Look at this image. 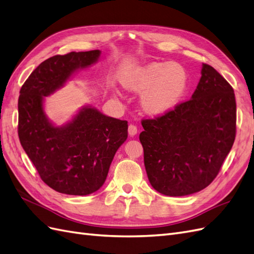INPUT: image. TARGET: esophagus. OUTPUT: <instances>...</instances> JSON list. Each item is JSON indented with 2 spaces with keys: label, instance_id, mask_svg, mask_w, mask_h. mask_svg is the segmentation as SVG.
<instances>
[{
  "label": "esophagus",
  "instance_id": "34e87169",
  "mask_svg": "<svg viewBox=\"0 0 254 254\" xmlns=\"http://www.w3.org/2000/svg\"><path fill=\"white\" fill-rule=\"evenodd\" d=\"M127 131H128L129 136H134L137 134V127H136V126H134V125H129Z\"/></svg>",
  "mask_w": 254,
  "mask_h": 254
}]
</instances>
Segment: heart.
Here are the masks:
<instances>
[{
    "label": "heart",
    "instance_id": "1",
    "mask_svg": "<svg viewBox=\"0 0 254 254\" xmlns=\"http://www.w3.org/2000/svg\"><path fill=\"white\" fill-rule=\"evenodd\" d=\"M122 86L141 92L140 106L149 115L160 116L176 107L189 86L187 69L175 62H149L122 77Z\"/></svg>",
    "mask_w": 254,
    "mask_h": 254
}]
</instances>
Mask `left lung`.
Segmentation results:
<instances>
[{
    "instance_id": "left-lung-1",
    "label": "left lung",
    "mask_w": 254,
    "mask_h": 254,
    "mask_svg": "<svg viewBox=\"0 0 254 254\" xmlns=\"http://www.w3.org/2000/svg\"><path fill=\"white\" fill-rule=\"evenodd\" d=\"M139 140L148 179L168 196L205 189L217 177L236 136L231 84L208 64L190 100L153 119H142Z\"/></svg>"
}]
</instances>
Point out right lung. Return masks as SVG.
Masks as SVG:
<instances>
[{
	"instance_id": "add662e5",
	"label": "right lung",
	"mask_w": 254,
	"mask_h": 254,
	"mask_svg": "<svg viewBox=\"0 0 254 254\" xmlns=\"http://www.w3.org/2000/svg\"><path fill=\"white\" fill-rule=\"evenodd\" d=\"M100 50L57 55L42 62L20 89L18 136L45 184L57 192L88 195L104 185L116 151L127 138V121L83 107L66 126L48 121L44 96L63 86L78 68L96 62Z\"/></svg>"
}]
</instances>
